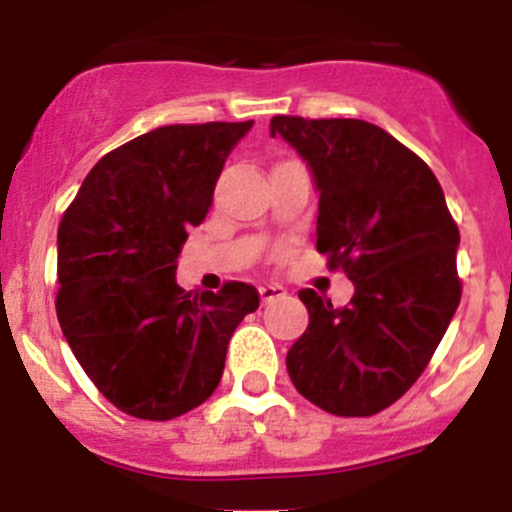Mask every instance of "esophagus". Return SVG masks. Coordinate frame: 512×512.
I'll return each mask as SVG.
<instances>
[{"instance_id": "34e87169", "label": "esophagus", "mask_w": 512, "mask_h": 512, "mask_svg": "<svg viewBox=\"0 0 512 512\" xmlns=\"http://www.w3.org/2000/svg\"><path fill=\"white\" fill-rule=\"evenodd\" d=\"M285 294H287V289L282 285H262L260 287L262 304H270V302H275V299H282Z\"/></svg>"}]
</instances>
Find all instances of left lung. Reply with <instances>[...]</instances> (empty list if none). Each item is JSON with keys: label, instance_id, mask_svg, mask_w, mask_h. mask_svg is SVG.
Instances as JSON below:
<instances>
[{"label": "left lung", "instance_id": "8db88e82", "mask_svg": "<svg viewBox=\"0 0 512 512\" xmlns=\"http://www.w3.org/2000/svg\"><path fill=\"white\" fill-rule=\"evenodd\" d=\"M319 190L317 250L354 282L347 307L302 289L309 327L287 352L304 399L334 416H374L431 361L458 302V225L414 151L359 118L275 116Z\"/></svg>", "mask_w": 512, "mask_h": 512}]
</instances>
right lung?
Here are the masks:
<instances>
[{
	"label": "right lung",
	"mask_w": 512,
	"mask_h": 512,
	"mask_svg": "<svg viewBox=\"0 0 512 512\" xmlns=\"http://www.w3.org/2000/svg\"><path fill=\"white\" fill-rule=\"evenodd\" d=\"M242 123H175L106 153L59 225L56 317L96 389L123 414L168 421L218 389L227 344L260 294L185 292L175 267Z\"/></svg>",
	"instance_id": "add662e5"
}]
</instances>
